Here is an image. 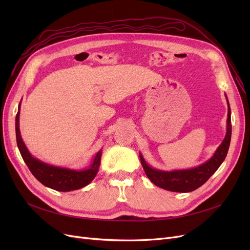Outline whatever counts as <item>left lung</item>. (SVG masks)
<instances>
[{
    "label": "left lung",
    "mask_w": 250,
    "mask_h": 250,
    "mask_svg": "<svg viewBox=\"0 0 250 250\" xmlns=\"http://www.w3.org/2000/svg\"><path fill=\"white\" fill-rule=\"evenodd\" d=\"M228 99V97H226ZM228 109V128H226V134L221 145L218 147L214 155L211 156L208 162L198 166V167L187 170H174V171H162L154 169L145 162L144 157L140 153L141 163L148 178L152 183L171 192L187 193L192 192L196 188L201 187L208 179L213 175L220 167V165L225 160L226 154L229 148L230 138H231V121H230V107L229 103Z\"/></svg>",
    "instance_id": "1"
}]
</instances>
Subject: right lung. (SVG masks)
I'll list each match as a JSON object with an SVG mask.
<instances>
[{"instance_id":"add662e5","label":"right lung","mask_w":250,"mask_h":250,"mask_svg":"<svg viewBox=\"0 0 250 250\" xmlns=\"http://www.w3.org/2000/svg\"><path fill=\"white\" fill-rule=\"evenodd\" d=\"M20 106L21 103L19 105V111L16 117L17 143L22 160H24L34 177L43 186L60 192H70L78 190V188H81L90 184V181L96 177L98 170H99L102 151L100 150L96 154L89 167L84 170L60 168L41 162L40 160H37V158L30 154L26 145L21 140L20 132Z\"/></svg>"}]
</instances>
